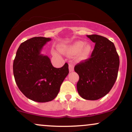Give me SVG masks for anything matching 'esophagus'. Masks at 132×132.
Returning <instances> with one entry per match:
<instances>
[{
    "label": "esophagus",
    "instance_id": "obj_1",
    "mask_svg": "<svg viewBox=\"0 0 132 132\" xmlns=\"http://www.w3.org/2000/svg\"><path fill=\"white\" fill-rule=\"evenodd\" d=\"M74 68H75V66H74L73 64H72V63L69 64V70L70 72H72V71H74Z\"/></svg>",
    "mask_w": 132,
    "mask_h": 132
}]
</instances>
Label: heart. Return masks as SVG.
Segmentation results:
<instances>
[{
    "label": "heart",
    "mask_w": 132,
    "mask_h": 132,
    "mask_svg": "<svg viewBox=\"0 0 132 132\" xmlns=\"http://www.w3.org/2000/svg\"><path fill=\"white\" fill-rule=\"evenodd\" d=\"M92 46L90 44H86L82 41H77L68 46L62 47L60 51L68 55L78 54V60L80 61L85 60L92 52Z\"/></svg>",
    "instance_id": "b5f03b06"
}]
</instances>
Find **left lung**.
Segmentation results:
<instances>
[{"instance_id": "8db88e82", "label": "left lung", "mask_w": 132, "mask_h": 132, "mask_svg": "<svg viewBox=\"0 0 132 132\" xmlns=\"http://www.w3.org/2000/svg\"><path fill=\"white\" fill-rule=\"evenodd\" d=\"M87 37L95 45L90 58L75 66L79 76L77 90L83 99L95 101L107 94L114 85L119 56L114 44L107 38L98 35Z\"/></svg>"}]
</instances>
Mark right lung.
Returning a JSON list of instances; mask_svg holds the SVG:
<instances>
[{
	"label": "right lung",
	"instance_id": "1",
	"mask_svg": "<svg viewBox=\"0 0 132 132\" xmlns=\"http://www.w3.org/2000/svg\"><path fill=\"white\" fill-rule=\"evenodd\" d=\"M50 38L33 37L20 45L13 61L15 80L20 91L27 98L38 102L53 100L69 73L68 64L56 68L50 59L41 54Z\"/></svg>",
	"mask_w": 132,
	"mask_h": 132
}]
</instances>
